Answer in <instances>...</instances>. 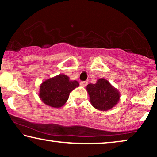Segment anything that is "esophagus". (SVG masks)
Returning <instances> with one entry per match:
<instances>
[{"mask_svg": "<svg viewBox=\"0 0 157 157\" xmlns=\"http://www.w3.org/2000/svg\"><path fill=\"white\" fill-rule=\"evenodd\" d=\"M88 84V82L86 81H81V82L80 83V85L81 86H86Z\"/></svg>", "mask_w": 157, "mask_h": 157, "instance_id": "34e87169", "label": "esophagus"}]
</instances>
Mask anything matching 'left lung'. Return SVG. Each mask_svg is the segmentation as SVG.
Instances as JSON below:
<instances>
[{
  "label": "left lung",
  "mask_w": 157,
  "mask_h": 157,
  "mask_svg": "<svg viewBox=\"0 0 157 157\" xmlns=\"http://www.w3.org/2000/svg\"><path fill=\"white\" fill-rule=\"evenodd\" d=\"M86 90L91 105L98 110L108 111L119 101V91L105 78L98 79L94 84H88Z\"/></svg>",
  "instance_id": "obj_1"
}]
</instances>
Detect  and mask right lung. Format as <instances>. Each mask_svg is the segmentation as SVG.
Instances as JSON below:
<instances>
[{
  "label": "right lung",
  "mask_w": 157,
  "mask_h": 157,
  "mask_svg": "<svg viewBox=\"0 0 157 157\" xmlns=\"http://www.w3.org/2000/svg\"><path fill=\"white\" fill-rule=\"evenodd\" d=\"M79 86L77 81H70L64 74L48 78L40 86L39 97L45 104L53 108H60L67 101L69 94Z\"/></svg>",
  "instance_id": "obj_1"
}]
</instances>
